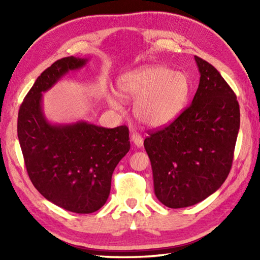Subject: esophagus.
Instances as JSON below:
<instances>
[{"mask_svg":"<svg viewBox=\"0 0 260 260\" xmlns=\"http://www.w3.org/2000/svg\"><path fill=\"white\" fill-rule=\"evenodd\" d=\"M131 142L133 143L134 146L137 147V148H140V147L143 146V137L140 134H137V133L132 134Z\"/></svg>","mask_w":260,"mask_h":260,"instance_id":"34e87169","label":"esophagus"}]
</instances>
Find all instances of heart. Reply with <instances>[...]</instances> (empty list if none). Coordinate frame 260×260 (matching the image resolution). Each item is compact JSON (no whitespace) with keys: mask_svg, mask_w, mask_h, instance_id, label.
Returning a JSON list of instances; mask_svg holds the SVG:
<instances>
[{"mask_svg":"<svg viewBox=\"0 0 260 260\" xmlns=\"http://www.w3.org/2000/svg\"><path fill=\"white\" fill-rule=\"evenodd\" d=\"M189 91L187 77L163 66H144L121 75L117 80L118 96L126 102H135L136 120L151 128L164 127L178 118ZM107 101L112 107L119 108L113 95H108Z\"/></svg>","mask_w":260,"mask_h":260,"instance_id":"1","label":"heart"}]
</instances>
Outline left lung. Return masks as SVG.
I'll return each instance as SVG.
<instances>
[{
  "mask_svg": "<svg viewBox=\"0 0 260 260\" xmlns=\"http://www.w3.org/2000/svg\"><path fill=\"white\" fill-rule=\"evenodd\" d=\"M194 59L200 81L192 104L173 123L144 141L154 193L172 209L194 206L222 185L240 127L233 89L213 66Z\"/></svg>",
  "mask_w": 260,
  "mask_h": 260,
  "instance_id": "8db88e82",
  "label": "left lung"
}]
</instances>
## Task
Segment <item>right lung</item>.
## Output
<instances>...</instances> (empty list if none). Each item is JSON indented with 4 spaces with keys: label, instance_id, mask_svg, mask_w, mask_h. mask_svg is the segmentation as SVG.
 Returning <instances> with one entry per match:
<instances>
[{
    "label": "right lung",
    "instance_id": "add662e5",
    "mask_svg": "<svg viewBox=\"0 0 260 260\" xmlns=\"http://www.w3.org/2000/svg\"><path fill=\"white\" fill-rule=\"evenodd\" d=\"M87 62L67 57L51 64L38 77L18 116V137L32 184L47 200L76 213L95 212L106 203L114 170L131 147L126 126L47 119L42 93Z\"/></svg>",
    "mask_w": 260,
    "mask_h": 260
}]
</instances>
